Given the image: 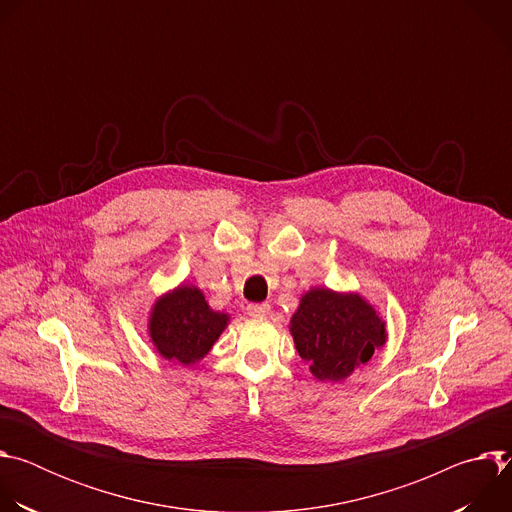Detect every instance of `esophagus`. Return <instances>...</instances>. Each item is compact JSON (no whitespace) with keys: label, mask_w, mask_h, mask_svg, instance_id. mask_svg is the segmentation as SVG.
I'll use <instances>...</instances> for the list:
<instances>
[{"label":"esophagus","mask_w":512,"mask_h":512,"mask_svg":"<svg viewBox=\"0 0 512 512\" xmlns=\"http://www.w3.org/2000/svg\"><path fill=\"white\" fill-rule=\"evenodd\" d=\"M247 312H249V316H253V318H263V316H267V314L271 312V306H269L267 302L249 304V306H247Z\"/></svg>","instance_id":"34e87169"}]
</instances>
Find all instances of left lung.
Returning a JSON list of instances; mask_svg holds the SVG:
<instances>
[{"mask_svg": "<svg viewBox=\"0 0 512 512\" xmlns=\"http://www.w3.org/2000/svg\"><path fill=\"white\" fill-rule=\"evenodd\" d=\"M296 350L318 381H344L387 342V324L358 291L312 287L289 320Z\"/></svg>", "mask_w": 512, "mask_h": 512, "instance_id": "left-lung-1", "label": "left lung"}]
</instances>
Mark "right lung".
<instances>
[{
    "label": "right lung",
    "instance_id": "obj_1",
    "mask_svg": "<svg viewBox=\"0 0 512 512\" xmlns=\"http://www.w3.org/2000/svg\"><path fill=\"white\" fill-rule=\"evenodd\" d=\"M231 322L212 310L194 283H180L156 298L148 316V336L156 352L174 364L200 362Z\"/></svg>",
    "mask_w": 512,
    "mask_h": 512
}]
</instances>
